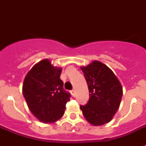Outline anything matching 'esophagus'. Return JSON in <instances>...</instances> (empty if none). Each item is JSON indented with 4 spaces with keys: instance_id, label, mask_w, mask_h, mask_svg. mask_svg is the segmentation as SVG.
<instances>
[{
    "instance_id": "34e87169",
    "label": "esophagus",
    "mask_w": 146,
    "mask_h": 146,
    "mask_svg": "<svg viewBox=\"0 0 146 146\" xmlns=\"http://www.w3.org/2000/svg\"><path fill=\"white\" fill-rule=\"evenodd\" d=\"M71 94H72V96H73V97H75V96H76V92H75V90H74V89H73V90L71 91Z\"/></svg>"
}]
</instances>
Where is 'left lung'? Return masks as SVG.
<instances>
[{
	"label": "left lung",
	"mask_w": 146,
	"mask_h": 146,
	"mask_svg": "<svg viewBox=\"0 0 146 146\" xmlns=\"http://www.w3.org/2000/svg\"><path fill=\"white\" fill-rule=\"evenodd\" d=\"M89 90V100L80 105L83 116L94 126L110 122L120 107L123 88L113 71L98 60L82 66Z\"/></svg>",
	"instance_id": "left-lung-1"
}]
</instances>
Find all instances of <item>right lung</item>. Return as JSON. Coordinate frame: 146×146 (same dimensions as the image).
<instances>
[{
    "label": "right lung",
    "instance_id": "add662e5",
    "mask_svg": "<svg viewBox=\"0 0 146 146\" xmlns=\"http://www.w3.org/2000/svg\"><path fill=\"white\" fill-rule=\"evenodd\" d=\"M62 69L51 65L48 59L42 60L29 71L23 94L29 109L38 120L51 123L63 117L70 94L63 88Z\"/></svg>",
    "mask_w": 146,
    "mask_h": 146
}]
</instances>
